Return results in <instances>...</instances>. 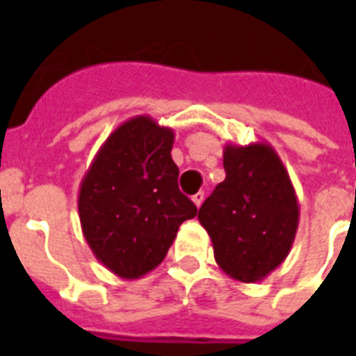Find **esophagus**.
<instances>
[{"label": "esophagus", "mask_w": 356, "mask_h": 356, "mask_svg": "<svg viewBox=\"0 0 356 356\" xmlns=\"http://www.w3.org/2000/svg\"><path fill=\"white\" fill-rule=\"evenodd\" d=\"M203 200H205V194H203V192H197V194H195V195H192V201H194V205L197 207V209H200V207H201Z\"/></svg>", "instance_id": "1"}]
</instances>
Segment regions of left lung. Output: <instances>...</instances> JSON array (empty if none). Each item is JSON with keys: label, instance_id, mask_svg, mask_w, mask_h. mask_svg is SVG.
<instances>
[{"label": "left lung", "instance_id": "obj_1", "mask_svg": "<svg viewBox=\"0 0 356 356\" xmlns=\"http://www.w3.org/2000/svg\"><path fill=\"white\" fill-rule=\"evenodd\" d=\"M225 181L201 205L197 220L229 277L262 281L292 249L299 203L281 156L268 142L225 144Z\"/></svg>", "mask_w": 356, "mask_h": 356}]
</instances>
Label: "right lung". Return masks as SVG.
Instances as JSON below:
<instances>
[{
    "label": "right lung",
    "mask_w": 356,
    "mask_h": 356,
    "mask_svg": "<svg viewBox=\"0 0 356 356\" xmlns=\"http://www.w3.org/2000/svg\"><path fill=\"white\" fill-rule=\"evenodd\" d=\"M175 133L134 116L108 134L79 186L86 243L108 271L138 279L161 264L181 223L197 209L177 184Z\"/></svg>",
    "instance_id": "obj_1"
}]
</instances>
